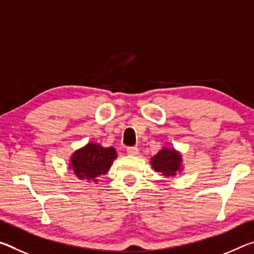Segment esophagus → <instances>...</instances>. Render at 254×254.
<instances>
[{"label": "esophagus", "instance_id": "esophagus-1", "mask_svg": "<svg viewBox=\"0 0 254 254\" xmlns=\"http://www.w3.org/2000/svg\"><path fill=\"white\" fill-rule=\"evenodd\" d=\"M127 155H130V156H136V155H139V149H138V147H128L127 149Z\"/></svg>", "mask_w": 254, "mask_h": 254}]
</instances>
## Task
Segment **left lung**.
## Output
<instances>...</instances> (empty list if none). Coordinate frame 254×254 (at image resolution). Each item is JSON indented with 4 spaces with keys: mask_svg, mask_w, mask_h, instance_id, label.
<instances>
[{
    "mask_svg": "<svg viewBox=\"0 0 254 254\" xmlns=\"http://www.w3.org/2000/svg\"><path fill=\"white\" fill-rule=\"evenodd\" d=\"M150 164L155 172H158L164 178H173L179 172L183 171L182 155L174 148L164 147L150 158Z\"/></svg>",
    "mask_w": 254,
    "mask_h": 254,
    "instance_id": "obj_1",
    "label": "left lung"
}]
</instances>
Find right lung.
<instances>
[{
	"instance_id": "obj_1",
	"label": "right lung",
	"mask_w": 254,
	"mask_h": 254,
	"mask_svg": "<svg viewBox=\"0 0 254 254\" xmlns=\"http://www.w3.org/2000/svg\"><path fill=\"white\" fill-rule=\"evenodd\" d=\"M116 157L118 154L113 147L105 148L98 143L89 142L72 154L69 168L78 179L97 183L99 176L110 171Z\"/></svg>"
}]
</instances>
